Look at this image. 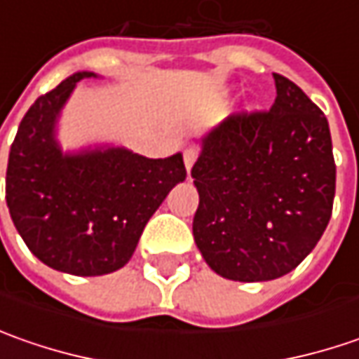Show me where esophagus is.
Returning a JSON list of instances; mask_svg holds the SVG:
<instances>
[{
	"mask_svg": "<svg viewBox=\"0 0 359 359\" xmlns=\"http://www.w3.org/2000/svg\"><path fill=\"white\" fill-rule=\"evenodd\" d=\"M196 149L194 147H187L186 151H184V163H186V170L187 173L191 172V165H194V161H196Z\"/></svg>",
	"mask_w": 359,
	"mask_h": 359,
	"instance_id": "esophagus-1",
	"label": "esophagus"
}]
</instances>
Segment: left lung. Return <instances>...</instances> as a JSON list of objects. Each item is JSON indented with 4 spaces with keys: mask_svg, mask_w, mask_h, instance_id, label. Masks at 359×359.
Instances as JSON below:
<instances>
[{
    "mask_svg": "<svg viewBox=\"0 0 359 359\" xmlns=\"http://www.w3.org/2000/svg\"><path fill=\"white\" fill-rule=\"evenodd\" d=\"M269 111L229 116L201 135L191 168L200 205L194 240L233 282H269L297 268L332 217L336 163L322 109L273 74Z\"/></svg>",
    "mask_w": 359,
    "mask_h": 359,
    "instance_id": "8db88e82",
    "label": "left lung"
}]
</instances>
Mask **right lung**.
<instances>
[{
	"label": "right lung",
	"instance_id": "1",
	"mask_svg": "<svg viewBox=\"0 0 359 359\" xmlns=\"http://www.w3.org/2000/svg\"><path fill=\"white\" fill-rule=\"evenodd\" d=\"M77 72L37 97L9 149L6 200L29 252L72 276H105L131 259L145 224L186 180L184 156L149 159L123 145L63 151L57 123L81 79Z\"/></svg>",
	"mask_w": 359,
	"mask_h": 359
}]
</instances>
